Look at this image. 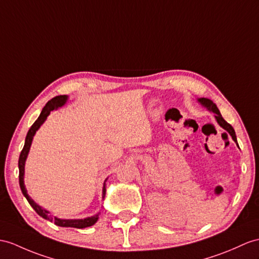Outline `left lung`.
Segmentation results:
<instances>
[{"instance_id": "1", "label": "left lung", "mask_w": 259, "mask_h": 259, "mask_svg": "<svg viewBox=\"0 0 259 259\" xmlns=\"http://www.w3.org/2000/svg\"><path fill=\"white\" fill-rule=\"evenodd\" d=\"M198 102H199L201 105H202V106H204V108H205L207 111H210V112L214 113V117H215L218 124L221 126V127L224 128L226 132H228V133L231 135L232 140L236 143L237 147H238L237 140H236V134H235L234 128H233L232 126L222 117V115H221V113H220V111H219V109H218L217 104L213 103V101H211L210 99H206V98H200V99H198Z\"/></svg>"}]
</instances>
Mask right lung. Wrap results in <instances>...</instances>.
<instances>
[{"label": "right lung", "mask_w": 259, "mask_h": 259, "mask_svg": "<svg viewBox=\"0 0 259 259\" xmlns=\"http://www.w3.org/2000/svg\"><path fill=\"white\" fill-rule=\"evenodd\" d=\"M68 101V96H58L55 97L50 101H48L47 104L44 106V109L40 113V115L38 118L36 119L35 123L30 126V128L28 131V133L26 135V138H25V145L23 147V150L21 151L20 155V159H18V170H20V187L22 193L24 194V197L27 199L28 203L31 205V207L36 211V213L40 215L42 219L48 220L50 222L55 223L56 225L61 226V228H75V229H84V228H89V226H92L98 222L99 215L101 212H98L97 214H94L92 217H88L84 219H59L57 217H53L50 212L46 209H44L39 204H37L35 201L31 199L28 193H27V189L25 187L24 184V175H25V162H26L27 156L29 153V149L31 146V143H33V138L36 134V132L39 130L40 126L45 123L47 119L48 115L50 114V112L58 110L61 106H64ZM106 181H108V178L105 179L104 184H103V189H102V200L105 198V193H106Z\"/></svg>", "instance_id": "1"}]
</instances>
